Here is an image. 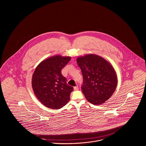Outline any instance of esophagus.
Wrapping results in <instances>:
<instances>
[{
	"label": "esophagus",
	"mask_w": 146,
	"mask_h": 146,
	"mask_svg": "<svg viewBox=\"0 0 146 146\" xmlns=\"http://www.w3.org/2000/svg\"><path fill=\"white\" fill-rule=\"evenodd\" d=\"M74 90H78V86H76L74 87Z\"/></svg>",
	"instance_id": "1"
}]
</instances>
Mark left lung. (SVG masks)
I'll list each match as a JSON object with an SVG mask.
<instances>
[{"label": "left lung", "instance_id": "8db88e82", "mask_svg": "<svg viewBox=\"0 0 146 146\" xmlns=\"http://www.w3.org/2000/svg\"><path fill=\"white\" fill-rule=\"evenodd\" d=\"M76 62L83 76L82 90L91 104L99 105L108 100L115 90L118 79L111 64L95 54L78 57Z\"/></svg>", "mask_w": 146, "mask_h": 146}]
</instances>
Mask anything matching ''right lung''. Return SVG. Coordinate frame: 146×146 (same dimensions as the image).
Returning <instances> with one entry per match:
<instances>
[{
  "instance_id": "right-lung-1",
  "label": "right lung",
  "mask_w": 146,
  "mask_h": 146,
  "mask_svg": "<svg viewBox=\"0 0 146 146\" xmlns=\"http://www.w3.org/2000/svg\"><path fill=\"white\" fill-rule=\"evenodd\" d=\"M70 59V56H51L42 61L35 70L32 79L33 90L48 108L58 110L70 101L73 88L67 84L61 70Z\"/></svg>"
}]
</instances>
